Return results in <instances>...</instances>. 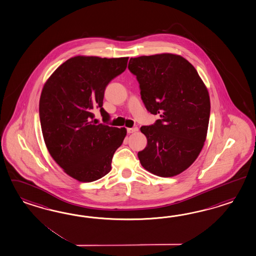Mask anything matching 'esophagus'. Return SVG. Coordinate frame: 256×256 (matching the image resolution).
Instances as JSON below:
<instances>
[{
    "label": "esophagus",
    "instance_id": "1",
    "mask_svg": "<svg viewBox=\"0 0 256 256\" xmlns=\"http://www.w3.org/2000/svg\"><path fill=\"white\" fill-rule=\"evenodd\" d=\"M138 131V127H134V128H127V132H128V134H132V132H136Z\"/></svg>",
    "mask_w": 256,
    "mask_h": 256
}]
</instances>
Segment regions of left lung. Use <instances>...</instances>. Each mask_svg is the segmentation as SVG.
<instances>
[{"instance_id":"1","label":"left lung","mask_w":256,"mask_h":256,"mask_svg":"<svg viewBox=\"0 0 256 256\" xmlns=\"http://www.w3.org/2000/svg\"><path fill=\"white\" fill-rule=\"evenodd\" d=\"M128 68L146 110L160 116L155 124L140 128L148 140L138 152L140 164L158 176H176L204 148L210 110L207 87L192 64L176 54L132 58Z\"/></svg>"}]
</instances>
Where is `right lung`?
I'll use <instances>...</instances> for the list:
<instances>
[{"instance_id":"obj_1","label":"right lung","mask_w":256,"mask_h":256,"mask_svg":"<svg viewBox=\"0 0 256 256\" xmlns=\"http://www.w3.org/2000/svg\"><path fill=\"white\" fill-rule=\"evenodd\" d=\"M129 58L76 56L52 72L40 98V127L46 148L68 176L92 182L112 170L113 154L127 131L124 127L94 124L92 110L102 108L106 87L124 72Z\"/></svg>"}]
</instances>
